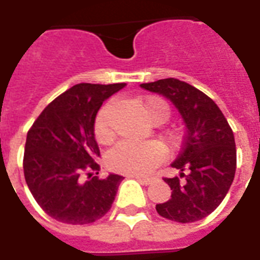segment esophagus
<instances>
[{
	"label": "esophagus",
	"instance_id": "esophagus-1",
	"mask_svg": "<svg viewBox=\"0 0 260 260\" xmlns=\"http://www.w3.org/2000/svg\"><path fill=\"white\" fill-rule=\"evenodd\" d=\"M134 178H135L136 180H139L142 184H146V186H147V184H151L153 183V180H154V178H146V176H139V175H135Z\"/></svg>",
	"mask_w": 260,
	"mask_h": 260
}]
</instances>
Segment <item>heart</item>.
<instances>
[{
    "label": "heart",
    "instance_id": "heart-1",
    "mask_svg": "<svg viewBox=\"0 0 260 260\" xmlns=\"http://www.w3.org/2000/svg\"><path fill=\"white\" fill-rule=\"evenodd\" d=\"M139 106L146 117L153 124H162L168 120V105L158 98H146L139 101ZM113 103H107L98 113L95 120V136L98 142L106 143L111 139L110 111ZM180 132L171 131L165 135V139L169 145L176 146L180 142ZM165 150L157 142L147 143H132V142H121L110 149L106 154V164L115 172L128 175H145L150 172L164 158Z\"/></svg>",
    "mask_w": 260,
    "mask_h": 260
}]
</instances>
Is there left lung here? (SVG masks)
<instances>
[{
	"mask_svg": "<svg viewBox=\"0 0 260 260\" xmlns=\"http://www.w3.org/2000/svg\"><path fill=\"white\" fill-rule=\"evenodd\" d=\"M140 86L172 102L186 126L182 151L171 164L180 176L164 179L172 194L155 209L179 223L201 220L218 208L234 179L237 151L232 128L216 103L187 82L164 78Z\"/></svg>",
	"mask_w": 260,
	"mask_h": 260,
	"instance_id": "8db88e82",
	"label": "left lung"
}]
</instances>
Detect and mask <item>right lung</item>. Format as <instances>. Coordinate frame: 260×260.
Returning a JSON list of instances; mask_svg holds the SVG:
<instances>
[{
    "instance_id": "1",
    "label": "right lung",
    "mask_w": 260,
    "mask_h": 260,
    "mask_svg": "<svg viewBox=\"0 0 260 260\" xmlns=\"http://www.w3.org/2000/svg\"><path fill=\"white\" fill-rule=\"evenodd\" d=\"M126 84H77L42 110L27 132L23 171L32 197L51 218L88 224L109 212L122 176L101 179L95 118ZM92 174H90V171ZM88 172L82 182L81 175Z\"/></svg>"
}]
</instances>
